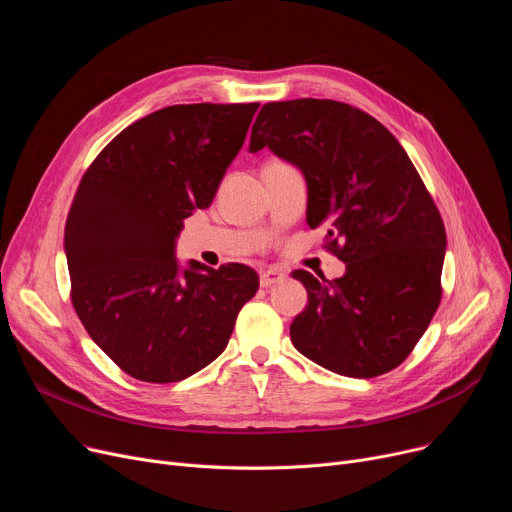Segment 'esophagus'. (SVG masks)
Returning <instances> with one entry per match:
<instances>
[{"label": "esophagus", "mask_w": 512, "mask_h": 512, "mask_svg": "<svg viewBox=\"0 0 512 512\" xmlns=\"http://www.w3.org/2000/svg\"><path fill=\"white\" fill-rule=\"evenodd\" d=\"M284 278H286V274L280 272V270H265V272H261V276H259V284H261L263 288H267V286H274V284L282 282Z\"/></svg>", "instance_id": "34e87169"}]
</instances>
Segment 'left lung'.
Returning <instances> with one entry per match:
<instances>
[{
    "label": "left lung",
    "mask_w": 512,
    "mask_h": 512,
    "mask_svg": "<svg viewBox=\"0 0 512 512\" xmlns=\"http://www.w3.org/2000/svg\"><path fill=\"white\" fill-rule=\"evenodd\" d=\"M307 178V224L346 263L336 280L292 272L309 305L290 324L297 351L348 378H375L411 353L442 301V215L394 134L332 99L272 101L251 130Z\"/></svg>",
    "instance_id": "1"
}]
</instances>
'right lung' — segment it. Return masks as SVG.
I'll return each instance as SVG.
<instances>
[{
  "instance_id": "right-lung-1",
  "label": "right lung",
  "mask_w": 512,
  "mask_h": 512,
  "mask_svg": "<svg viewBox=\"0 0 512 512\" xmlns=\"http://www.w3.org/2000/svg\"><path fill=\"white\" fill-rule=\"evenodd\" d=\"M259 103L157 110L107 143L80 178L64 247L70 301L101 351L134 380L180 382L218 359L259 276L242 263L191 261L174 240L211 205Z\"/></svg>"
}]
</instances>
